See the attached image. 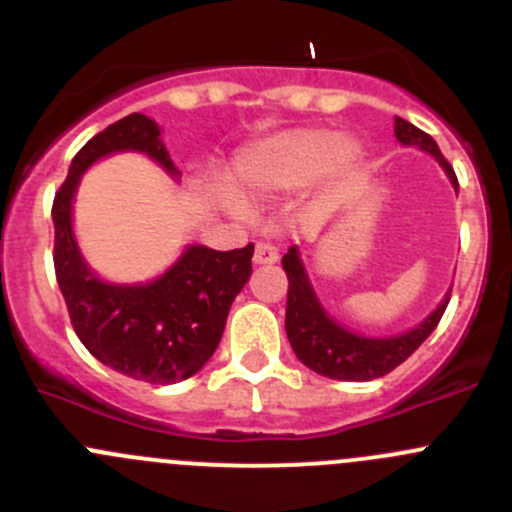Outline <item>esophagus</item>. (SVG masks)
Masks as SVG:
<instances>
[{
  "instance_id": "obj_1",
  "label": "esophagus",
  "mask_w": 512,
  "mask_h": 512,
  "mask_svg": "<svg viewBox=\"0 0 512 512\" xmlns=\"http://www.w3.org/2000/svg\"><path fill=\"white\" fill-rule=\"evenodd\" d=\"M277 257H280L277 247L272 245V242L260 240L255 245V255H252V260H255V265H272V262H277Z\"/></svg>"
}]
</instances>
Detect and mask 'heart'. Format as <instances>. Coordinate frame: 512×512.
Wrapping results in <instances>:
<instances>
[{
	"label": "heart",
	"mask_w": 512,
	"mask_h": 512,
	"mask_svg": "<svg viewBox=\"0 0 512 512\" xmlns=\"http://www.w3.org/2000/svg\"><path fill=\"white\" fill-rule=\"evenodd\" d=\"M359 158V146L354 141H339L337 133L324 128H294L242 151L232 165V180L242 193L267 198L304 188L319 173H349ZM225 205L237 215L247 213V205L232 193L225 195Z\"/></svg>",
	"instance_id": "b5f03b06"
}]
</instances>
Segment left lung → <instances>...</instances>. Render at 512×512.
Here are the masks:
<instances>
[{"label": "left lung", "mask_w": 512, "mask_h": 512, "mask_svg": "<svg viewBox=\"0 0 512 512\" xmlns=\"http://www.w3.org/2000/svg\"><path fill=\"white\" fill-rule=\"evenodd\" d=\"M396 138H399L404 146H418L423 151H428L431 156H436L438 163L446 168L451 183L458 188V178L453 173L451 163L443 158V153L438 151L436 141H433L428 133H423L421 128H416L414 123L404 121V118L396 116ZM282 267L287 272V314H285V329L287 339L292 344L294 354L302 361L304 366H309L317 374L329 376V379L339 381H371L386 376L389 371H394L396 366L404 364L411 354L421 347L428 339V334L438 327L443 312L448 307V299L451 292L446 294V299L441 302V307L431 314L423 324H418L411 332L399 334V337L389 339H369L352 334L349 329H344L342 324L334 322L327 312L322 309L319 299L314 297L312 287H309L307 275H304V267L299 262V255L294 247H289V252L282 257Z\"/></svg>", "instance_id": "8db88e82"}]
</instances>
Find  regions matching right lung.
Segmentation results:
<instances>
[{"label": "right lung", "instance_id": "1", "mask_svg": "<svg viewBox=\"0 0 512 512\" xmlns=\"http://www.w3.org/2000/svg\"><path fill=\"white\" fill-rule=\"evenodd\" d=\"M116 151H143L175 173L158 126L143 113L96 133L71 160L51 205L56 282L76 337L98 361L146 384H175L203 369L218 349L232 299L252 275L255 247L218 252L193 245L151 285L96 280L74 242L71 200L81 173Z\"/></svg>", "mask_w": 512, "mask_h": 512}]
</instances>
